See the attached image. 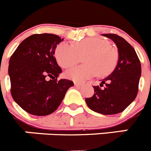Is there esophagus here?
I'll use <instances>...</instances> for the list:
<instances>
[{
    "mask_svg": "<svg viewBox=\"0 0 151 151\" xmlns=\"http://www.w3.org/2000/svg\"><path fill=\"white\" fill-rule=\"evenodd\" d=\"M75 86H76V87H81L82 85V83H79V82H75L74 83Z\"/></svg>",
    "mask_w": 151,
    "mask_h": 151,
    "instance_id": "1",
    "label": "esophagus"
}]
</instances>
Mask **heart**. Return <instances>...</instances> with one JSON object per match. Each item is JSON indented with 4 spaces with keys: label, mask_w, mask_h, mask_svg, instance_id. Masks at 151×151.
<instances>
[{
    "label": "heart",
    "mask_w": 151,
    "mask_h": 151,
    "mask_svg": "<svg viewBox=\"0 0 151 151\" xmlns=\"http://www.w3.org/2000/svg\"><path fill=\"white\" fill-rule=\"evenodd\" d=\"M86 53L85 64L74 66L66 72V76L75 82H84L97 74L104 76L113 71L117 63V53L110 42L97 37H89L76 41L74 46L62 42L57 47L55 57L63 68L73 66L78 62L79 54Z\"/></svg>",
    "instance_id": "1"
}]
</instances>
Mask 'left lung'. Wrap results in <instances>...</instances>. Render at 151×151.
<instances>
[{"label": "left lung", "mask_w": 151, "mask_h": 151, "mask_svg": "<svg viewBox=\"0 0 151 151\" xmlns=\"http://www.w3.org/2000/svg\"><path fill=\"white\" fill-rule=\"evenodd\" d=\"M116 44L119 58L113 73L104 78L100 86H94V94L85 102L91 110L103 115L123 111L135 99L141 75V63L133 47L115 34H102Z\"/></svg>", "instance_id": "left-lung-1"}]
</instances>
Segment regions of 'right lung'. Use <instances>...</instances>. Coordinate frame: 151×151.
<instances>
[{"mask_svg": "<svg viewBox=\"0 0 151 151\" xmlns=\"http://www.w3.org/2000/svg\"><path fill=\"white\" fill-rule=\"evenodd\" d=\"M63 41L54 34H35L22 41L10 57L8 74L11 94L19 106L35 116L54 113L74 84L57 80L62 73L54 57Z\"/></svg>", "mask_w": 151, "mask_h": 151, "instance_id": "1", "label": "right lung"}]
</instances>
